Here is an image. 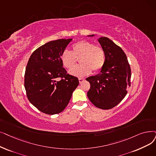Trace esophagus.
<instances>
[{"label": "esophagus", "mask_w": 156, "mask_h": 156, "mask_svg": "<svg viewBox=\"0 0 156 156\" xmlns=\"http://www.w3.org/2000/svg\"><path fill=\"white\" fill-rule=\"evenodd\" d=\"M79 82H80V83H82L83 81H84V79L83 78H80L79 79Z\"/></svg>", "instance_id": "34e87169"}]
</instances>
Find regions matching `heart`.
<instances>
[{
	"label": "heart",
	"mask_w": 156,
	"mask_h": 156,
	"mask_svg": "<svg viewBox=\"0 0 156 156\" xmlns=\"http://www.w3.org/2000/svg\"><path fill=\"white\" fill-rule=\"evenodd\" d=\"M72 52L66 50L60 58L63 66L67 69H72L80 59V65L69 71V74L77 77H83L91 73V69L98 72L103 68L106 56L104 50L99 46L87 41H80L72 46Z\"/></svg>",
	"instance_id": "heart-1"
}]
</instances>
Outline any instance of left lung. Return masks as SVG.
<instances>
[{
    "label": "left lung",
    "instance_id": "left-lung-1",
    "mask_svg": "<svg viewBox=\"0 0 156 156\" xmlns=\"http://www.w3.org/2000/svg\"><path fill=\"white\" fill-rule=\"evenodd\" d=\"M98 41L105 52L106 61L100 73L86 78L90 84L87 96L94 106L109 110L120 103L127 94V88L131 86V71L126 53L120 46L106 37H100Z\"/></svg>",
    "mask_w": 156,
    "mask_h": 156
}]
</instances>
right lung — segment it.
I'll return each mask as SVG.
<instances>
[{"mask_svg": "<svg viewBox=\"0 0 156 156\" xmlns=\"http://www.w3.org/2000/svg\"><path fill=\"white\" fill-rule=\"evenodd\" d=\"M72 39H60L41 46L30 55L26 67L24 86L30 102L41 112L54 115L68 105L79 85L77 77L62 67L61 54Z\"/></svg>", "mask_w": 156, "mask_h": 156, "instance_id": "1", "label": "right lung"}]
</instances>
